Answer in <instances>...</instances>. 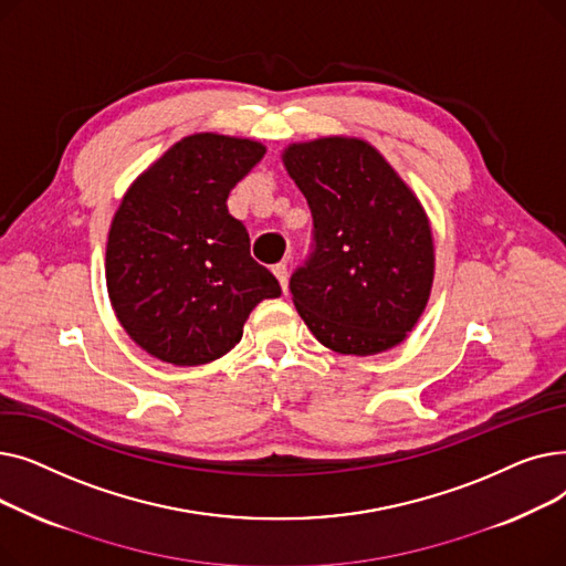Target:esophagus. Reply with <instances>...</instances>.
<instances>
[{
    "label": "esophagus",
    "instance_id": "34e87169",
    "mask_svg": "<svg viewBox=\"0 0 566 566\" xmlns=\"http://www.w3.org/2000/svg\"><path fill=\"white\" fill-rule=\"evenodd\" d=\"M273 273H275V277L280 280L282 291L286 293V289H289V268H286V263H277V265H273Z\"/></svg>",
    "mask_w": 566,
    "mask_h": 566
}]
</instances>
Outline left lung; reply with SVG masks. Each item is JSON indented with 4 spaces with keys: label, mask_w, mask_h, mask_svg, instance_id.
Here are the masks:
<instances>
[{
    "label": "left lung",
    "mask_w": 566,
    "mask_h": 566,
    "mask_svg": "<svg viewBox=\"0 0 566 566\" xmlns=\"http://www.w3.org/2000/svg\"><path fill=\"white\" fill-rule=\"evenodd\" d=\"M284 165L312 211V250L289 289L312 335L337 353L399 344L422 316L433 241L420 201L363 139L286 148Z\"/></svg>",
    "instance_id": "obj_1"
}]
</instances>
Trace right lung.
Here are the masks:
<instances>
[{
  "label": "right lung",
  "instance_id": "obj_1",
  "mask_svg": "<svg viewBox=\"0 0 566 566\" xmlns=\"http://www.w3.org/2000/svg\"><path fill=\"white\" fill-rule=\"evenodd\" d=\"M263 154L252 139L190 135L118 206L105 259L109 301L130 339L154 358L178 367L222 358L241 342L250 312L282 293L227 208Z\"/></svg>",
  "mask_w": 566,
  "mask_h": 566
}]
</instances>
